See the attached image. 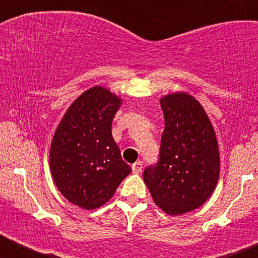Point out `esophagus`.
I'll use <instances>...</instances> for the list:
<instances>
[{
  "instance_id": "34e87169",
  "label": "esophagus",
  "mask_w": 258,
  "mask_h": 258,
  "mask_svg": "<svg viewBox=\"0 0 258 258\" xmlns=\"http://www.w3.org/2000/svg\"><path fill=\"white\" fill-rule=\"evenodd\" d=\"M142 168H143V163L142 161H137L132 165V169H133L134 173H141L142 172Z\"/></svg>"
}]
</instances>
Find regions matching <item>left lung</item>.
<instances>
[{
  "label": "left lung",
  "instance_id": "left-lung-1",
  "mask_svg": "<svg viewBox=\"0 0 258 258\" xmlns=\"http://www.w3.org/2000/svg\"><path fill=\"white\" fill-rule=\"evenodd\" d=\"M164 112L159 160L143 179L157 206L168 214H183L203 206L220 175L216 133L202 104L187 93L160 99Z\"/></svg>",
  "mask_w": 258,
  "mask_h": 258
}]
</instances>
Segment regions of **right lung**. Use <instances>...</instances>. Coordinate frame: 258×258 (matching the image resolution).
I'll return each mask as SVG.
<instances>
[{
  "label": "right lung",
  "mask_w": 258,
  "mask_h": 258,
  "mask_svg": "<svg viewBox=\"0 0 258 258\" xmlns=\"http://www.w3.org/2000/svg\"><path fill=\"white\" fill-rule=\"evenodd\" d=\"M120 104L108 89L90 88L71 104L52 137L54 182L68 202L84 209L103 206L132 172L111 132Z\"/></svg>",
  "instance_id": "add662e5"
}]
</instances>
